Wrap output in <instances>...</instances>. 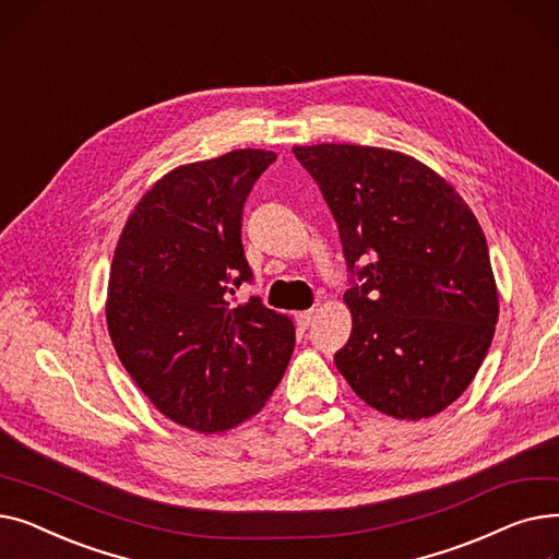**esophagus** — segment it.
Returning <instances> with one entry per match:
<instances>
[{
    "instance_id": "obj_1",
    "label": "esophagus",
    "mask_w": 559,
    "mask_h": 559,
    "mask_svg": "<svg viewBox=\"0 0 559 559\" xmlns=\"http://www.w3.org/2000/svg\"><path fill=\"white\" fill-rule=\"evenodd\" d=\"M312 317H314V312H312V310H304V312H297V324H299L301 329H308V326L312 324Z\"/></svg>"
}]
</instances>
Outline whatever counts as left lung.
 I'll use <instances>...</instances> for the list:
<instances>
[{"mask_svg": "<svg viewBox=\"0 0 559 559\" xmlns=\"http://www.w3.org/2000/svg\"><path fill=\"white\" fill-rule=\"evenodd\" d=\"M335 217L360 285L344 304L354 329L335 367L367 405L421 421L476 378L498 321L485 233L455 188L421 160L362 144H297Z\"/></svg>", "mask_w": 559, "mask_h": 559, "instance_id": "1", "label": "left lung"}]
</instances>
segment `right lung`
<instances>
[{"label":"right lung","instance_id":"1","mask_svg":"<svg viewBox=\"0 0 559 559\" xmlns=\"http://www.w3.org/2000/svg\"><path fill=\"white\" fill-rule=\"evenodd\" d=\"M274 152L235 150L174 167L135 203L117 240L106 297L110 342L142 394L174 424L226 432L270 401L295 350V324L260 299L242 211Z\"/></svg>","mask_w":559,"mask_h":559}]
</instances>
